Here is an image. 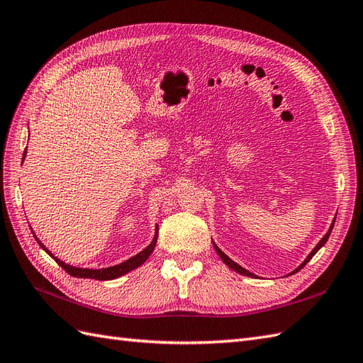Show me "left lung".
Masks as SVG:
<instances>
[{
  "label": "left lung",
  "instance_id": "8db88e82",
  "mask_svg": "<svg viewBox=\"0 0 363 363\" xmlns=\"http://www.w3.org/2000/svg\"><path fill=\"white\" fill-rule=\"evenodd\" d=\"M333 225H334V220H333ZM333 225L330 227V230H328V233H327V235H325V236H323V238L320 239V242H319L318 245H315V247H314V250H313V252H311V253L308 255V257H306V259H305V262H303V264H302V265H301L299 268H296V270H294L293 273H296V272H299V270H301V268H302V267H303V265H305L306 262H308V261H310V259H311V257H313V256H314L315 253H318V252H319V250H320V247H322V245H323L325 242H327V240H328V238H330V235H331V230H333ZM213 245H215V244H213ZM215 250H216V253L219 255V257L222 259V261H224V264H225V265H228V267L231 268V270H235V272H238V273H240V274H245V276H250V277H253V276H255L253 273H250V272H247V270H245V268H242V267H240V265H238L236 262H233V261H231V259H230V257H228L227 255H224V253H222V252H220V250H219V248H218L216 245H215Z\"/></svg>",
  "mask_w": 363,
  "mask_h": 363
}]
</instances>
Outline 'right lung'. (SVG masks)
<instances>
[{"mask_svg": "<svg viewBox=\"0 0 363 363\" xmlns=\"http://www.w3.org/2000/svg\"><path fill=\"white\" fill-rule=\"evenodd\" d=\"M24 153H26V152H24ZM33 236H35V235H33ZM35 239H36V236H35ZM36 240H38V239H36ZM156 240H157V227H156V235H155V239L152 240V244L148 245L145 250H143L141 253L133 256L132 259H128V261H125V262H123V264L115 265V267H110V268H104V270H87V268H75V267H70V265H67V264L61 262L60 259L53 257V256L50 255L49 250L44 248V245L40 242V240H38V244L45 250V252H48V253L55 259V261L58 262V265L62 268V270H66L70 276H73V277L96 279V281H110V279H116V277H119V276H123V274L128 273L130 270H135V268L139 267L141 264H144V262L147 261V257L150 256L152 252L155 250Z\"/></svg>", "mask_w": 363, "mask_h": 363, "instance_id": "right-lung-1", "label": "right lung"}]
</instances>
